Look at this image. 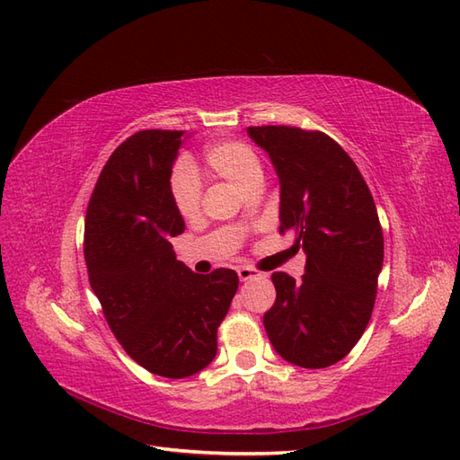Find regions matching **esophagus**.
<instances>
[{
  "label": "esophagus",
  "mask_w": 460,
  "mask_h": 460,
  "mask_svg": "<svg viewBox=\"0 0 460 460\" xmlns=\"http://www.w3.org/2000/svg\"><path fill=\"white\" fill-rule=\"evenodd\" d=\"M237 275H239V279H241L243 282H245V280L261 277V272L255 270V269H251V267H241V269L237 270Z\"/></svg>",
  "instance_id": "1"
}]
</instances>
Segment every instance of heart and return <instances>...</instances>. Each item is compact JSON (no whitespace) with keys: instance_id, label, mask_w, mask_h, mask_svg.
I'll return each mask as SVG.
<instances>
[{"instance_id":"1","label":"heart","mask_w":460,"mask_h":460,"mask_svg":"<svg viewBox=\"0 0 460 460\" xmlns=\"http://www.w3.org/2000/svg\"><path fill=\"white\" fill-rule=\"evenodd\" d=\"M205 165L217 178L249 191L262 181V165L255 150L239 140H219L205 150ZM170 198L181 217L190 219L199 211L201 183L188 162H178L170 175Z\"/></svg>"}]
</instances>
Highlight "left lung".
Returning <instances> with one entry per match:
<instances>
[{
	"label": "left lung",
	"instance_id": "obj_1",
	"mask_svg": "<svg viewBox=\"0 0 460 460\" xmlns=\"http://www.w3.org/2000/svg\"><path fill=\"white\" fill-rule=\"evenodd\" d=\"M280 183V233L306 255L300 280L272 272L277 300L267 336L290 364L320 369L349 354L374 310L384 265V233L358 165L324 132L249 126Z\"/></svg>",
	"mask_w": 460,
	"mask_h": 460
}]
</instances>
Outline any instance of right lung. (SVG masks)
<instances>
[{
  "mask_svg": "<svg viewBox=\"0 0 460 460\" xmlns=\"http://www.w3.org/2000/svg\"><path fill=\"white\" fill-rule=\"evenodd\" d=\"M180 130H142L102 168L84 221V261L112 334L150 374L181 379L217 354V328L239 288L231 269L195 275L170 239L183 217L170 198Z\"/></svg>",
  "mask_w": 460,
  "mask_h": 460,
  "instance_id": "1",
  "label": "right lung"
}]
</instances>
